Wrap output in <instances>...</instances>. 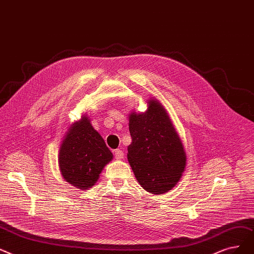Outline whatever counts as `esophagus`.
I'll use <instances>...</instances> for the list:
<instances>
[{"mask_svg": "<svg viewBox=\"0 0 254 254\" xmlns=\"http://www.w3.org/2000/svg\"><path fill=\"white\" fill-rule=\"evenodd\" d=\"M115 158L117 159V160H121V159H123L124 158V153H123V151L122 150H116L115 151Z\"/></svg>", "mask_w": 254, "mask_h": 254, "instance_id": "esophagus-1", "label": "esophagus"}]
</instances>
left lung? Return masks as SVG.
Instances as JSON below:
<instances>
[{"label":"left lung","mask_w":254,"mask_h":254,"mask_svg":"<svg viewBox=\"0 0 254 254\" xmlns=\"http://www.w3.org/2000/svg\"><path fill=\"white\" fill-rule=\"evenodd\" d=\"M129 131L127 158L139 185L153 194L174 188L185 170L186 153L163 105L150 99L146 112L131 113Z\"/></svg>","instance_id":"obj_1"}]
</instances>
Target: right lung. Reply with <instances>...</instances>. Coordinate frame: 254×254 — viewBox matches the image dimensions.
Listing matches in <instances>:
<instances>
[{
    "mask_svg": "<svg viewBox=\"0 0 254 254\" xmlns=\"http://www.w3.org/2000/svg\"><path fill=\"white\" fill-rule=\"evenodd\" d=\"M90 121L83 115L72 124L59 152L62 177L66 182L81 190H88L95 185L104 166L114 157Z\"/></svg>",
    "mask_w": 254,
    "mask_h": 254,
    "instance_id": "add662e5",
    "label": "right lung"
}]
</instances>
